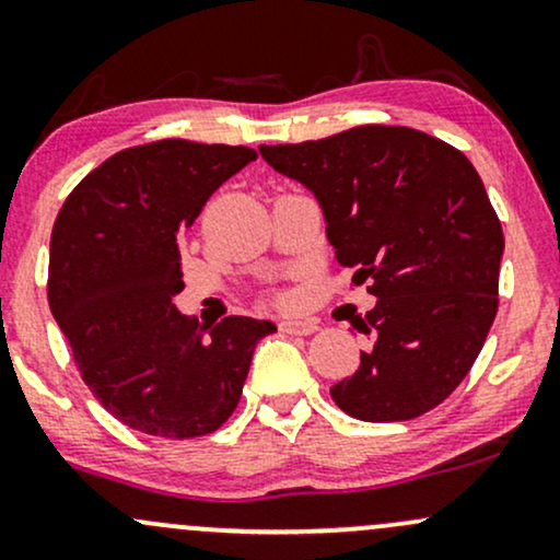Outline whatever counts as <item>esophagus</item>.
Wrapping results in <instances>:
<instances>
[{"label":"esophagus","mask_w":560,"mask_h":560,"mask_svg":"<svg viewBox=\"0 0 560 560\" xmlns=\"http://www.w3.org/2000/svg\"><path fill=\"white\" fill-rule=\"evenodd\" d=\"M317 319H282L280 330L285 335H312L317 332Z\"/></svg>","instance_id":"1"}]
</instances>
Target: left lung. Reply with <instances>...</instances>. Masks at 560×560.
<instances>
[{
  "label": "left lung",
  "mask_w": 560,
  "mask_h": 560,
  "mask_svg": "<svg viewBox=\"0 0 560 560\" xmlns=\"http://www.w3.org/2000/svg\"><path fill=\"white\" fill-rule=\"evenodd\" d=\"M317 199L340 267L377 299L353 330L359 370L330 396L364 422H404L456 390L498 312L503 230L458 149L400 125L259 147Z\"/></svg>",
  "instance_id": "8db88e82"
}]
</instances>
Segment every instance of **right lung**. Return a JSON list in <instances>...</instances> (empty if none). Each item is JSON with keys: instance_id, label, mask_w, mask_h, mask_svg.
Segmentation results:
<instances>
[{"instance_id": "1", "label": "right lung", "mask_w": 560, "mask_h": 560, "mask_svg": "<svg viewBox=\"0 0 560 560\" xmlns=\"http://www.w3.org/2000/svg\"><path fill=\"white\" fill-rule=\"evenodd\" d=\"M256 151L183 138L122 149L78 183L49 243V308L83 383L122 424L156 438L214 432L238 406L275 322L203 330L177 312L183 238Z\"/></svg>"}]
</instances>
